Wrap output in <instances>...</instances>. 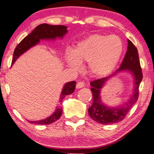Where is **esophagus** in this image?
<instances>
[{"mask_svg": "<svg viewBox=\"0 0 154 154\" xmlns=\"http://www.w3.org/2000/svg\"><path fill=\"white\" fill-rule=\"evenodd\" d=\"M84 86V82H77V85H76V88H82Z\"/></svg>", "mask_w": 154, "mask_h": 154, "instance_id": "esophagus-1", "label": "esophagus"}]
</instances>
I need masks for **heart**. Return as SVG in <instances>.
<instances>
[{
    "instance_id": "b5f03b06",
    "label": "heart",
    "mask_w": 154,
    "mask_h": 154,
    "mask_svg": "<svg viewBox=\"0 0 154 154\" xmlns=\"http://www.w3.org/2000/svg\"><path fill=\"white\" fill-rule=\"evenodd\" d=\"M123 50V41L119 36L94 34L78 42L74 50L67 49L65 57L71 68L78 69L80 63L87 62L93 75L103 77L116 68Z\"/></svg>"
}]
</instances>
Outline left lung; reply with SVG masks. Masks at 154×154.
Here are the masks:
<instances>
[{
	"instance_id": "8db88e82",
	"label": "left lung",
	"mask_w": 154,
	"mask_h": 154,
	"mask_svg": "<svg viewBox=\"0 0 154 154\" xmlns=\"http://www.w3.org/2000/svg\"><path fill=\"white\" fill-rule=\"evenodd\" d=\"M121 71H128L134 75V94L129 101L123 104V106L116 108L108 107L101 102L100 97L101 88L103 87L104 82L110 77ZM142 77L143 75L137 49L131 40H128L127 51L120 68L109 76L100 78L91 82V91L93 94V104L88 108V114L90 117L98 123L103 125L112 124L122 121L133 105L137 100L139 96L140 84L142 80Z\"/></svg>"
}]
</instances>
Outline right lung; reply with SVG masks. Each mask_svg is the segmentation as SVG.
<instances>
[{
	"mask_svg": "<svg viewBox=\"0 0 154 154\" xmlns=\"http://www.w3.org/2000/svg\"><path fill=\"white\" fill-rule=\"evenodd\" d=\"M67 33H68L67 26L63 25L53 26L47 24V23H42V24L38 26L31 33L25 37L16 47L14 54H13L12 65L14 64L15 60L21 54L26 52L28 49L38 44L40 40H55L56 38H63V37ZM75 85H76V82L75 81L68 82L65 84L59 98L60 103H61L63 99L66 97V96L70 95L74 92ZM62 111V107L60 106H58L55 110L54 113L51 114L48 118L36 121H29V123H36V124L40 125L50 124V123L57 121L60 117Z\"/></svg>",
	"mask_w": 154,
	"mask_h": 154,
	"instance_id": "add662e5",
	"label": "right lung"
}]
</instances>
